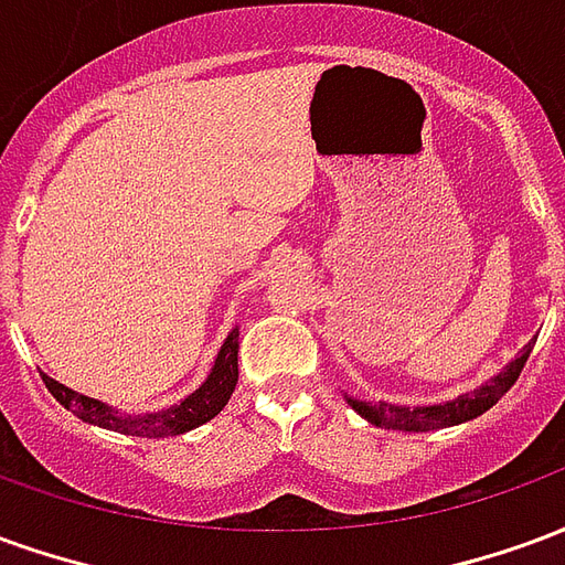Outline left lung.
I'll use <instances>...</instances> for the list:
<instances>
[{"label":"left lung","instance_id":"8db88e82","mask_svg":"<svg viewBox=\"0 0 565 565\" xmlns=\"http://www.w3.org/2000/svg\"><path fill=\"white\" fill-rule=\"evenodd\" d=\"M533 351V342L523 344L518 356L505 363L502 372H497L493 379L484 381L481 387H475L469 393H460L448 403L436 405H396V403H366V399H354L344 393L348 405L354 408L356 415L366 417L372 426H381V429H403V433H429V429H445V426L466 424V420H475L478 415H484L487 408L493 405L511 391V384L521 375L526 356Z\"/></svg>","mask_w":565,"mask_h":565}]
</instances>
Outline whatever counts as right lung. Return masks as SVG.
<instances>
[{"instance_id": "add662e5", "label": "right lung", "mask_w": 565, "mask_h": 565, "mask_svg": "<svg viewBox=\"0 0 565 565\" xmlns=\"http://www.w3.org/2000/svg\"><path fill=\"white\" fill-rule=\"evenodd\" d=\"M42 379L44 387L54 393L56 403L75 417H81L84 424L141 438L181 436V433H190L196 426L209 424L211 417L221 415L223 405L230 403L235 381H238V327H233V332L223 339L209 379L202 381L196 391L184 396L181 403L169 405V408H157V412H145V415H127V412H120V408L103 403V399H93V396L72 391V387L60 384L51 375H42Z\"/></svg>"}]
</instances>
